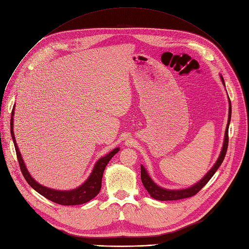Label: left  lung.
I'll list each match as a JSON object with an SVG mask.
<instances>
[{
	"instance_id": "8db88e82",
	"label": "left lung",
	"mask_w": 249,
	"mask_h": 249,
	"mask_svg": "<svg viewBox=\"0 0 249 249\" xmlns=\"http://www.w3.org/2000/svg\"><path fill=\"white\" fill-rule=\"evenodd\" d=\"M220 78H221V81H222L223 85L225 86L222 75H220ZM228 100H229V98H228ZM228 113L229 114H228V121H227L226 129H225V135H224V142H223V146H222L220 155H219L215 164L212 167V169H210L208 173L203 177L202 179H200L197 183L194 184L193 186H190L188 188H184V189H177V190L162 188V187L159 186L158 184H156L154 181H152V179L150 178V177L146 173L145 168L142 165H141V177H142V184L145 187V189L148 191V194L150 195V196L152 198L164 201V200H178V199L191 197V196H196L198 193V191L209 181V179L213 177V175L215 174V171L221 165V163H222V161L225 158L227 146H228V126H229V123H231V100H229Z\"/></svg>"
}]
</instances>
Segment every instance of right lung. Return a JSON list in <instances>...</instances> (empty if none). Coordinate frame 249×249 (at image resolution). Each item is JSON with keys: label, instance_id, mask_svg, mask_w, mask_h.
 I'll return each instance as SVG.
<instances>
[{"label": "right lung", "instance_id": "right-lung-1", "mask_svg": "<svg viewBox=\"0 0 249 249\" xmlns=\"http://www.w3.org/2000/svg\"><path fill=\"white\" fill-rule=\"evenodd\" d=\"M15 110V107H13L12 110V118H11V135H12V139L14 142V145L16 148V154H17V158L18 160V164H20V168L22 170V174L25 178V179L27 180V182L40 195H42L44 197L48 198L49 200L55 202L58 204H62V205H78V204H83L86 203L89 200H91L93 197H95L98 196V194L100 193L101 187H102V178H103V175L105 168L107 166V164L108 163V161L111 160V158L117 154V152L120 150L119 147L114 148L113 150H111L108 154L100 159L97 163L94 164L93 169L91 171V174L89 175V178L79 187H76L74 189L71 190H55L53 188H49L46 187L40 183H37L29 174V171L25 165V162L22 159L21 152L18 150V147L17 145L16 142V139H15V135H14V123H13V117H14V111Z\"/></svg>", "mask_w": 249, "mask_h": 249}]
</instances>
